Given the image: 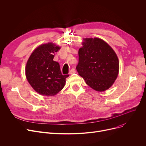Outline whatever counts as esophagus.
Returning a JSON list of instances; mask_svg holds the SVG:
<instances>
[{"instance_id": "obj_1", "label": "esophagus", "mask_w": 146, "mask_h": 146, "mask_svg": "<svg viewBox=\"0 0 146 146\" xmlns=\"http://www.w3.org/2000/svg\"><path fill=\"white\" fill-rule=\"evenodd\" d=\"M76 73V70H75V68H72L71 70H70V71L69 72V74H73V73Z\"/></svg>"}]
</instances>
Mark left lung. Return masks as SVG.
<instances>
[{"label":"left lung","instance_id":"left-lung-1","mask_svg":"<svg viewBox=\"0 0 146 146\" xmlns=\"http://www.w3.org/2000/svg\"><path fill=\"white\" fill-rule=\"evenodd\" d=\"M76 69L89 86L102 92L109 89L117 79L119 61L115 52L104 40L86 38L79 50Z\"/></svg>","mask_w":146,"mask_h":146}]
</instances>
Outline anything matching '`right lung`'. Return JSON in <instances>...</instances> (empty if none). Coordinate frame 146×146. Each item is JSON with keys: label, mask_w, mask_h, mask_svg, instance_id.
<instances>
[{"label": "right lung", "mask_w": 146, "mask_h": 146, "mask_svg": "<svg viewBox=\"0 0 146 146\" xmlns=\"http://www.w3.org/2000/svg\"><path fill=\"white\" fill-rule=\"evenodd\" d=\"M58 46L52 43L37 47L26 65L27 79L33 89L42 95L54 96L62 89L68 74H62L59 63L53 60Z\"/></svg>", "instance_id": "obj_1"}]
</instances>
